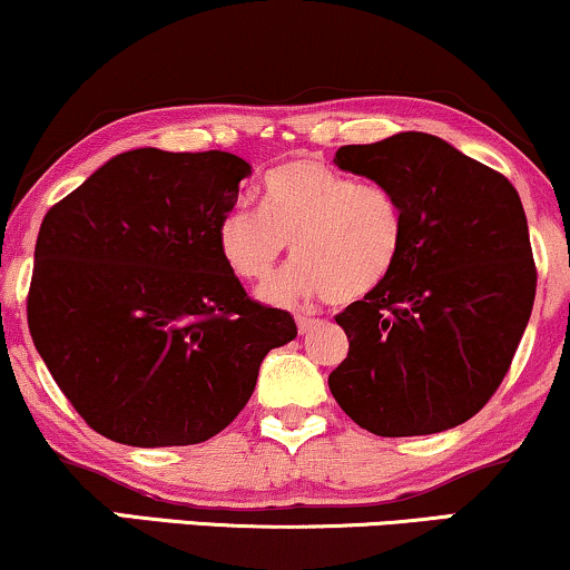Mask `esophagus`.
Returning a JSON list of instances; mask_svg holds the SVG:
<instances>
[{"instance_id": "1", "label": "esophagus", "mask_w": 570, "mask_h": 570, "mask_svg": "<svg viewBox=\"0 0 570 570\" xmlns=\"http://www.w3.org/2000/svg\"><path fill=\"white\" fill-rule=\"evenodd\" d=\"M315 326H318V321H315V318H307V315H297L299 334H309V331H313Z\"/></svg>"}]
</instances>
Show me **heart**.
Here are the masks:
<instances>
[{"mask_svg": "<svg viewBox=\"0 0 570 570\" xmlns=\"http://www.w3.org/2000/svg\"><path fill=\"white\" fill-rule=\"evenodd\" d=\"M405 213L397 194L357 184L318 160H289L268 173L263 210L234 207L218 223L226 268L247 284L273 276L292 244L297 263L265 286L261 297L278 307L307 299L355 302L371 294L397 263Z\"/></svg>", "mask_w": 570, "mask_h": 570, "instance_id": "heart-1", "label": "heart"}]
</instances>
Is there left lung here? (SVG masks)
Instances as JSON below:
<instances>
[{"label":"left lung","mask_w":570,"mask_h":570,"mask_svg":"<svg viewBox=\"0 0 570 570\" xmlns=\"http://www.w3.org/2000/svg\"><path fill=\"white\" fill-rule=\"evenodd\" d=\"M334 163L397 194L405 236L389 276L336 315L350 352L331 394L376 436L455 429L502 384L534 307L521 197L502 173L421 131L350 144Z\"/></svg>","instance_id":"obj_1"}]
</instances>
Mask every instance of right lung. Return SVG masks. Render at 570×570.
<instances>
[{
	"label": "right lung",
	"mask_w": 570,
	"mask_h": 570,
	"mask_svg": "<svg viewBox=\"0 0 570 570\" xmlns=\"http://www.w3.org/2000/svg\"><path fill=\"white\" fill-rule=\"evenodd\" d=\"M247 176L232 153L141 147L41 220L28 328L70 405L112 442H207L249 402L263 357L297 336L218 252Z\"/></svg>",
	"instance_id": "obj_1"
}]
</instances>
